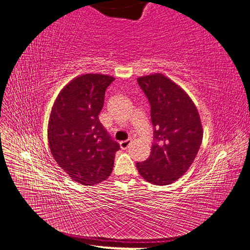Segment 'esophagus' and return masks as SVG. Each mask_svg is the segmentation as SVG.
Returning a JSON list of instances; mask_svg holds the SVG:
<instances>
[{"label":"esophagus","instance_id":"1","mask_svg":"<svg viewBox=\"0 0 250 250\" xmlns=\"http://www.w3.org/2000/svg\"><path fill=\"white\" fill-rule=\"evenodd\" d=\"M130 143H131V140H126V141L120 142V147L122 148V149H127L128 147H129Z\"/></svg>","mask_w":250,"mask_h":250}]
</instances>
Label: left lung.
Returning <instances> with one entry per match:
<instances>
[{
  "instance_id": "8db88e82",
  "label": "left lung",
  "mask_w": 250,
  "mask_h": 250,
  "mask_svg": "<svg viewBox=\"0 0 250 250\" xmlns=\"http://www.w3.org/2000/svg\"><path fill=\"white\" fill-rule=\"evenodd\" d=\"M148 98L154 143L150 156L137 163L140 175L156 186L170 185L191 167L197 155L203 130L197 108L185 90L165 75L138 78Z\"/></svg>"
}]
</instances>
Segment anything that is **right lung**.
Listing matches in <instances>:
<instances>
[{
  "mask_svg": "<svg viewBox=\"0 0 250 250\" xmlns=\"http://www.w3.org/2000/svg\"><path fill=\"white\" fill-rule=\"evenodd\" d=\"M115 78L85 74L71 80L53 104L48 140L55 162L83 186L99 184L112 171L120 145L100 123L105 90Z\"/></svg>",
  "mask_w": 250,
  "mask_h": 250,
  "instance_id": "add662e5",
  "label": "right lung"
}]
</instances>
